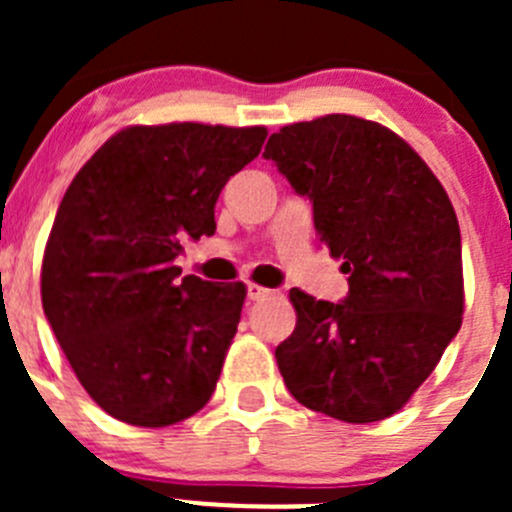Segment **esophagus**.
Masks as SVG:
<instances>
[{
	"mask_svg": "<svg viewBox=\"0 0 512 512\" xmlns=\"http://www.w3.org/2000/svg\"><path fill=\"white\" fill-rule=\"evenodd\" d=\"M272 294H275V289H267V287H262V285H255V282H250V285H247V297H250L252 302H260V299L272 297Z\"/></svg>",
	"mask_w": 512,
	"mask_h": 512,
	"instance_id": "esophagus-1",
	"label": "esophagus"
}]
</instances>
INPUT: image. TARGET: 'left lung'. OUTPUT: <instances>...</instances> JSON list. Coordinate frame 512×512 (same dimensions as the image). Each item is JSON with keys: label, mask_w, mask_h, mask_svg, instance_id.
<instances>
[{"label": "left lung", "mask_w": 512, "mask_h": 512, "mask_svg": "<svg viewBox=\"0 0 512 512\" xmlns=\"http://www.w3.org/2000/svg\"><path fill=\"white\" fill-rule=\"evenodd\" d=\"M265 158L312 200L314 230L349 275L342 302L289 292L297 327L275 349L289 394L347 423L394 416L461 329L456 210L414 148L366 118L292 123Z\"/></svg>", "instance_id": "1"}]
</instances>
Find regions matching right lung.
Wrapping results in <instances>:
<instances>
[{"label":"right lung","instance_id":"obj_1","mask_svg":"<svg viewBox=\"0 0 512 512\" xmlns=\"http://www.w3.org/2000/svg\"><path fill=\"white\" fill-rule=\"evenodd\" d=\"M265 138V126H128L71 180L41 262V304L108 416L173 426L213 396L247 289L180 280L175 257L213 235L220 190Z\"/></svg>","mask_w":512,"mask_h":512}]
</instances>
